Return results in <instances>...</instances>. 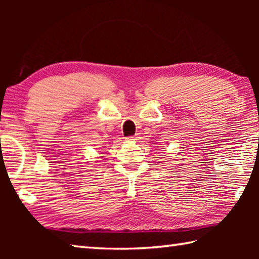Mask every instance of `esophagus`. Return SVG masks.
Listing matches in <instances>:
<instances>
[{
    "label": "esophagus",
    "instance_id": "esophagus-1",
    "mask_svg": "<svg viewBox=\"0 0 259 259\" xmlns=\"http://www.w3.org/2000/svg\"><path fill=\"white\" fill-rule=\"evenodd\" d=\"M126 140H133V142H136L137 138H136V137H128V138H126Z\"/></svg>",
    "mask_w": 259,
    "mask_h": 259
}]
</instances>
